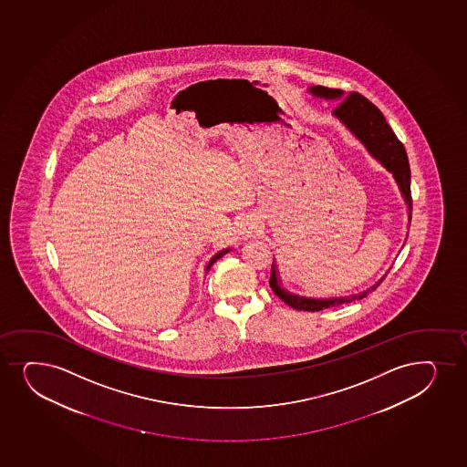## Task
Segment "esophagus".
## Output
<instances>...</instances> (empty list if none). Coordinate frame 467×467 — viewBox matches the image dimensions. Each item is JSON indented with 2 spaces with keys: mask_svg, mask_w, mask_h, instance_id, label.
<instances>
[{
  "mask_svg": "<svg viewBox=\"0 0 467 467\" xmlns=\"http://www.w3.org/2000/svg\"><path fill=\"white\" fill-rule=\"evenodd\" d=\"M258 229H260L258 221L254 220V218H247L242 223L240 234H242L243 238H251V236H255V234H258Z\"/></svg>",
  "mask_w": 467,
  "mask_h": 467,
  "instance_id": "1",
  "label": "esophagus"
}]
</instances>
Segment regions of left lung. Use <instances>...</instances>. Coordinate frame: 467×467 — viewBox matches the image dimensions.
<instances>
[{"instance_id": "1", "label": "left lung", "mask_w": 467, "mask_h": 467, "mask_svg": "<svg viewBox=\"0 0 467 467\" xmlns=\"http://www.w3.org/2000/svg\"><path fill=\"white\" fill-rule=\"evenodd\" d=\"M310 93H313L315 97L326 98V99L344 98L343 90L322 86L311 87ZM333 115L341 123L346 124V128L368 148L370 154L376 157L388 171L392 172L397 185L402 192L408 212H410L408 218L411 220L413 199H411V188H410L411 171H410V163H408L407 150L403 148L402 141L397 139L396 134L392 132L389 124L386 123L383 113L368 98L359 95L357 91H352L344 98L343 101L339 102L337 109L333 110ZM385 275L374 286H370L369 290L363 291L359 295L332 297V299H310V297L291 295L288 291L284 290L280 286L277 266L273 262L269 285L274 293L279 296L280 299L284 300L285 304L290 306L291 308L302 311H321L330 308V306H344L352 300L363 299L369 295L370 291L376 290L377 286L385 279Z\"/></svg>"}]
</instances>
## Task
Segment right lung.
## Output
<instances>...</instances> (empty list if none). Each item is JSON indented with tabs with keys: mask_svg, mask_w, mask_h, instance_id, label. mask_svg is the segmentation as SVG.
Segmentation results:
<instances>
[{
	"mask_svg": "<svg viewBox=\"0 0 467 467\" xmlns=\"http://www.w3.org/2000/svg\"><path fill=\"white\" fill-rule=\"evenodd\" d=\"M229 251H231V249H223L220 253L214 254L213 257L210 258L209 265H207V268H205V273H209V269L212 268V265H213L216 260H220V258L223 257L224 254L229 253Z\"/></svg>",
	"mask_w": 467,
	"mask_h": 467,
	"instance_id": "right-lung-1",
	"label": "right lung"
}]
</instances>
